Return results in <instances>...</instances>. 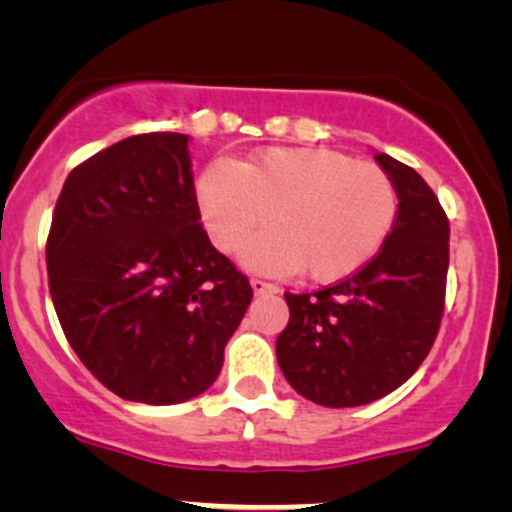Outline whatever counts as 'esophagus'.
<instances>
[{"mask_svg": "<svg viewBox=\"0 0 512 512\" xmlns=\"http://www.w3.org/2000/svg\"><path fill=\"white\" fill-rule=\"evenodd\" d=\"M250 285H252V292H255V294H272V292H277V287L272 285V282L260 280V277H252Z\"/></svg>", "mask_w": 512, "mask_h": 512, "instance_id": "esophagus-1", "label": "esophagus"}]
</instances>
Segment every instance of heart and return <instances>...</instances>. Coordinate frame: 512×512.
I'll return each mask as SVG.
<instances>
[{
  "instance_id": "1",
  "label": "heart",
  "mask_w": 512,
  "mask_h": 512,
  "mask_svg": "<svg viewBox=\"0 0 512 512\" xmlns=\"http://www.w3.org/2000/svg\"><path fill=\"white\" fill-rule=\"evenodd\" d=\"M213 245L265 272L337 282L369 265L389 240L399 193L386 170L327 148L272 146L242 163L215 160L195 185Z\"/></svg>"
}]
</instances>
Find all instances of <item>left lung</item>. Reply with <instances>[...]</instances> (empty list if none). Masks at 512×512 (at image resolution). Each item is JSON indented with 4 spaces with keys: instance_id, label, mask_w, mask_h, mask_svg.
Returning a JSON list of instances; mask_svg holds the SVG:
<instances>
[{
    "instance_id": "left-lung-1",
    "label": "left lung",
    "mask_w": 512,
    "mask_h": 512,
    "mask_svg": "<svg viewBox=\"0 0 512 512\" xmlns=\"http://www.w3.org/2000/svg\"><path fill=\"white\" fill-rule=\"evenodd\" d=\"M374 158L399 193L386 245L337 285L285 292L280 369L297 394L329 409L364 406L399 389L431 352L446 304V213L414 168L386 153Z\"/></svg>"
}]
</instances>
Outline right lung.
I'll return each mask as SVG.
<instances>
[{
	"label": "right lung",
	"instance_id": "right-lung-1",
	"mask_svg": "<svg viewBox=\"0 0 512 512\" xmlns=\"http://www.w3.org/2000/svg\"><path fill=\"white\" fill-rule=\"evenodd\" d=\"M56 317L86 369L126 401L213 386L252 302L200 225L188 136L141 133L76 165L46 237Z\"/></svg>",
	"mask_w": 512,
	"mask_h": 512
}]
</instances>
